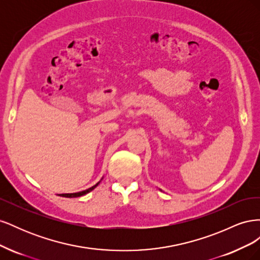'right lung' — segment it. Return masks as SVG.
Wrapping results in <instances>:
<instances>
[{
  "mask_svg": "<svg viewBox=\"0 0 260 260\" xmlns=\"http://www.w3.org/2000/svg\"><path fill=\"white\" fill-rule=\"evenodd\" d=\"M99 183L100 182H98L95 185H93L92 187H90V188H88V190H84V191H81V192H78V193H68V194H59V196H62V198H79V196H82V195H84V194H86V193H89V192H91L92 190H94V188H95L98 185H99Z\"/></svg>",
  "mask_w": 260,
  "mask_h": 260,
  "instance_id": "1",
  "label": "right lung"
}]
</instances>
